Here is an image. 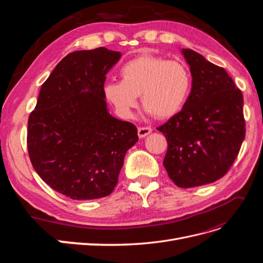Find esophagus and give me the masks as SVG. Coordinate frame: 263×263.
<instances>
[{"mask_svg":"<svg viewBox=\"0 0 263 263\" xmlns=\"http://www.w3.org/2000/svg\"><path fill=\"white\" fill-rule=\"evenodd\" d=\"M151 132H153V129H151L150 127H139L138 136H139V138H145Z\"/></svg>","mask_w":263,"mask_h":263,"instance_id":"esophagus-1","label":"esophagus"}]
</instances>
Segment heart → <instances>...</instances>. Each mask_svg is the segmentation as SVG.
Segmentation results:
<instances>
[{"label":"heart","instance_id":"1","mask_svg":"<svg viewBox=\"0 0 263 263\" xmlns=\"http://www.w3.org/2000/svg\"><path fill=\"white\" fill-rule=\"evenodd\" d=\"M119 76L122 81L104 83L102 92L123 118L133 116L139 94L148 115L171 118L181 112L192 89V74L184 62L153 54H141L125 62Z\"/></svg>","mask_w":263,"mask_h":263}]
</instances>
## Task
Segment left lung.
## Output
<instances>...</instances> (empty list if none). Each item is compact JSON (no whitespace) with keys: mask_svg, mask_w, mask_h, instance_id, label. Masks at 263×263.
<instances>
[{"mask_svg":"<svg viewBox=\"0 0 263 263\" xmlns=\"http://www.w3.org/2000/svg\"><path fill=\"white\" fill-rule=\"evenodd\" d=\"M181 53L192 89L181 112L158 127L168 141L163 165L179 187L200 186L225 176L245 139L243 98L224 68L192 49Z\"/></svg>","mask_w":263,"mask_h":263,"instance_id":"obj_1","label":"left lung"}]
</instances>
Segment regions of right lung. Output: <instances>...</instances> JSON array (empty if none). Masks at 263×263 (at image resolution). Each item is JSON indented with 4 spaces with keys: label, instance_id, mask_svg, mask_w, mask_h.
Wrapping results in <instances>:
<instances>
[{
    "label": "right lung",
    "instance_id": "add662e5",
    "mask_svg": "<svg viewBox=\"0 0 263 263\" xmlns=\"http://www.w3.org/2000/svg\"><path fill=\"white\" fill-rule=\"evenodd\" d=\"M119 51L100 47L67 54L42 85L28 118L27 148L38 176L72 200L113 192L136 126L112 116L102 89Z\"/></svg>",
    "mask_w": 263,
    "mask_h": 263
}]
</instances>
